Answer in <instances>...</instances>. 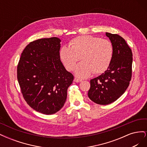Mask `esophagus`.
<instances>
[{"label":"esophagus","instance_id":"1","mask_svg":"<svg viewBox=\"0 0 147 147\" xmlns=\"http://www.w3.org/2000/svg\"><path fill=\"white\" fill-rule=\"evenodd\" d=\"M82 81V80H80V79H78V78H74V82H76V83H79V82H81Z\"/></svg>","mask_w":147,"mask_h":147}]
</instances>
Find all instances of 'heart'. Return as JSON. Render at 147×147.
Returning <instances> with one entry per match:
<instances>
[{
    "mask_svg": "<svg viewBox=\"0 0 147 147\" xmlns=\"http://www.w3.org/2000/svg\"><path fill=\"white\" fill-rule=\"evenodd\" d=\"M70 47L64 45L59 50V57L65 69L72 70L77 62H83L74 69L80 78H86L94 72L99 74L109 68L113 58L112 44L106 39L92 35H83L71 40Z\"/></svg>",
    "mask_w": 147,
    "mask_h": 147,
    "instance_id": "b5f03b06",
    "label": "heart"
}]
</instances>
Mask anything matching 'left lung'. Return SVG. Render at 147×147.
I'll use <instances>...</instances> for the list:
<instances>
[{
	"label": "left lung",
	"mask_w": 147,
	"mask_h": 147,
	"mask_svg": "<svg viewBox=\"0 0 147 147\" xmlns=\"http://www.w3.org/2000/svg\"><path fill=\"white\" fill-rule=\"evenodd\" d=\"M112 44L113 55L107 70L90 80L88 96L100 105L117 100L129 86L132 76V53L125 40L118 34L105 33Z\"/></svg>",
	"instance_id": "1"
}]
</instances>
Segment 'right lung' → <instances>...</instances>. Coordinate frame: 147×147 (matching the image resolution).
I'll return each instance as SVG.
<instances>
[{
	"mask_svg": "<svg viewBox=\"0 0 147 147\" xmlns=\"http://www.w3.org/2000/svg\"><path fill=\"white\" fill-rule=\"evenodd\" d=\"M61 40L57 37L38 39L26 46L17 67V78L27 104L37 112H58L74 80L61 61Z\"/></svg>",
	"mask_w": 147,
	"mask_h": 147,
	"instance_id": "1",
	"label": "right lung"
}]
</instances>
